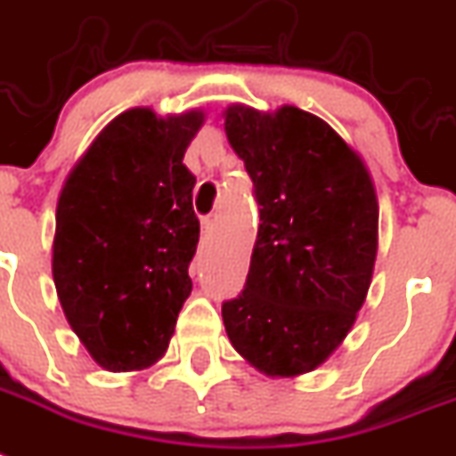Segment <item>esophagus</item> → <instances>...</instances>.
I'll list each match as a JSON object with an SVG mask.
<instances>
[{"label": "esophagus", "instance_id": "esophagus-1", "mask_svg": "<svg viewBox=\"0 0 456 456\" xmlns=\"http://www.w3.org/2000/svg\"><path fill=\"white\" fill-rule=\"evenodd\" d=\"M214 228H216L214 219H209V216H207V219H202V235L209 237L214 232Z\"/></svg>", "mask_w": 456, "mask_h": 456}]
</instances>
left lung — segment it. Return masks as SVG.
Returning <instances> with one entry per match:
<instances>
[{
	"label": "left lung",
	"mask_w": 456,
	"mask_h": 456,
	"mask_svg": "<svg viewBox=\"0 0 456 456\" xmlns=\"http://www.w3.org/2000/svg\"><path fill=\"white\" fill-rule=\"evenodd\" d=\"M225 134L261 205L244 291L221 307L237 354L270 378L329 359L356 322L378 256L379 207L359 153L298 107L232 104Z\"/></svg>",
	"instance_id": "left-lung-1"
}]
</instances>
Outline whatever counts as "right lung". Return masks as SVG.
Masks as SVG:
<instances>
[{
  "label": "right lung",
  "instance_id": "add662e5",
  "mask_svg": "<svg viewBox=\"0 0 456 456\" xmlns=\"http://www.w3.org/2000/svg\"><path fill=\"white\" fill-rule=\"evenodd\" d=\"M200 109H127L71 167L60 191L53 281L71 330L104 370L153 366L167 352L193 281L200 221L183 165Z\"/></svg>",
  "mask_w": 456,
  "mask_h": 456
}]
</instances>
